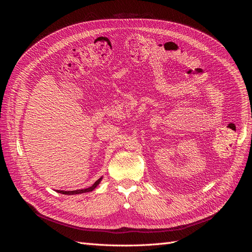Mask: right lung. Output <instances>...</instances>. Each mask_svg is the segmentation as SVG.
<instances>
[{"mask_svg":"<svg viewBox=\"0 0 252 252\" xmlns=\"http://www.w3.org/2000/svg\"><path fill=\"white\" fill-rule=\"evenodd\" d=\"M102 179L103 178H100L98 179L97 181H95L94 182V184L93 185V186H90V187H88V188H86V189H79V190H72V191H64V190H58V192H60V193H63V194H68V195H70V194H79V193H85V192H90V191H93V190L100 184V182L102 181Z\"/></svg>","mask_w":252,"mask_h":252,"instance_id":"1","label":"right lung"}]
</instances>
